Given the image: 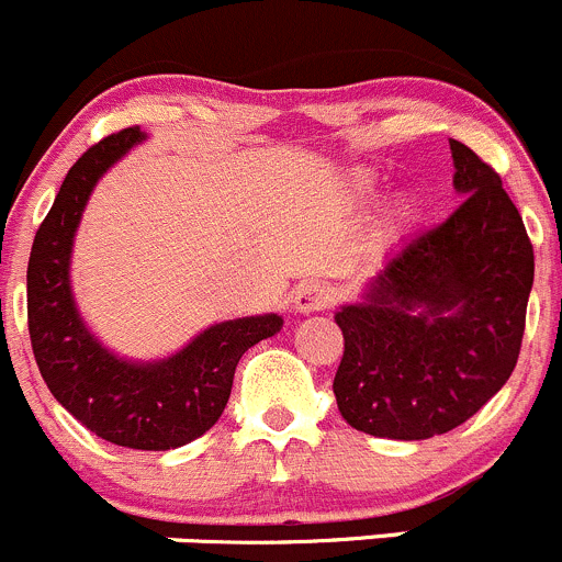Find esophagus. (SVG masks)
<instances>
[{"label": "esophagus", "mask_w": 562, "mask_h": 562, "mask_svg": "<svg viewBox=\"0 0 562 562\" xmlns=\"http://www.w3.org/2000/svg\"><path fill=\"white\" fill-rule=\"evenodd\" d=\"M334 299H337V293H334V288L326 285V282H302V285L296 288L293 304H296L299 313H317V310L331 307Z\"/></svg>", "instance_id": "1"}]
</instances>
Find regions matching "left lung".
Returning <instances> with one entry per match:
<instances>
[{
  "instance_id": "8db88e82",
  "label": "left lung",
  "mask_w": 562,
  "mask_h": 562,
  "mask_svg": "<svg viewBox=\"0 0 562 562\" xmlns=\"http://www.w3.org/2000/svg\"><path fill=\"white\" fill-rule=\"evenodd\" d=\"M462 203L389 255L361 304L334 321L345 350L334 396L375 438L451 432L512 378L522 348L532 245L490 162L451 140Z\"/></svg>"
}]
</instances>
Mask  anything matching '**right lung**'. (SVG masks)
<instances>
[{
    "label": "right lung",
    "instance_id": "obj_1",
    "mask_svg": "<svg viewBox=\"0 0 562 562\" xmlns=\"http://www.w3.org/2000/svg\"><path fill=\"white\" fill-rule=\"evenodd\" d=\"M138 140L124 127L78 157L45 214L26 269V321L45 386L98 438L140 451H168L201 438L228 405L245 350L280 331V315L225 321L198 334L184 350L155 364L116 359L87 331L70 293V249L78 220L119 157Z\"/></svg>",
    "mask_w": 562,
    "mask_h": 562
}]
</instances>
